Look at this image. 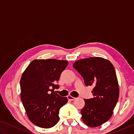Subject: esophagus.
Listing matches in <instances>:
<instances>
[{"instance_id": "esophagus-1", "label": "esophagus", "mask_w": 134, "mask_h": 134, "mask_svg": "<svg viewBox=\"0 0 134 134\" xmlns=\"http://www.w3.org/2000/svg\"><path fill=\"white\" fill-rule=\"evenodd\" d=\"M67 98L69 99V100H71V101H74V100H75V99H76V98L73 97H72L71 96H70V95L67 96Z\"/></svg>"}]
</instances>
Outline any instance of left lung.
I'll list each match as a JSON object with an SVG mask.
<instances>
[{"label": "left lung", "mask_w": 134, "mask_h": 134, "mask_svg": "<svg viewBox=\"0 0 134 134\" xmlns=\"http://www.w3.org/2000/svg\"><path fill=\"white\" fill-rule=\"evenodd\" d=\"M73 67L83 77L86 86L93 87V98L84 99L82 120L90 127L101 126L111 118L119 99L115 68L110 61L100 57L79 60L73 64Z\"/></svg>", "instance_id": "1"}]
</instances>
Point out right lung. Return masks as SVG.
Wrapping results in <instances>:
<instances>
[{"mask_svg": "<svg viewBox=\"0 0 134 134\" xmlns=\"http://www.w3.org/2000/svg\"><path fill=\"white\" fill-rule=\"evenodd\" d=\"M68 64L66 60L35 59L22 74L21 99L28 118L36 126L49 129L59 121V110L68 99L54 90L59 88L55 83Z\"/></svg>", "mask_w": 134, "mask_h": 134, "instance_id": "add662e5", "label": "right lung"}]
</instances>
